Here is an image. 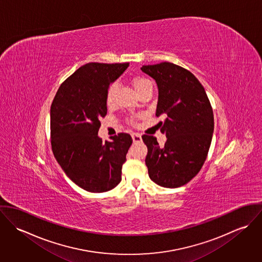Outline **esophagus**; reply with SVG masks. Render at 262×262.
Listing matches in <instances>:
<instances>
[{"label": "esophagus", "instance_id": "1", "mask_svg": "<svg viewBox=\"0 0 262 262\" xmlns=\"http://www.w3.org/2000/svg\"><path fill=\"white\" fill-rule=\"evenodd\" d=\"M132 139H133L134 142H141L142 141V137L138 133H132Z\"/></svg>", "mask_w": 262, "mask_h": 262}]
</instances>
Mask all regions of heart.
<instances>
[{
    "label": "heart",
    "mask_w": 262,
    "mask_h": 262,
    "mask_svg": "<svg viewBox=\"0 0 262 262\" xmlns=\"http://www.w3.org/2000/svg\"><path fill=\"white\" fill-rule=\"evenodd\" d=\"M131 83L134 88V90L136 91L137 94L141 93L142 91L144 90H147V89H152V81L144 77V76H135L132 78L131 80ZM117 90H118V86H117V83H112L108 90H107V93H106V104L111 107L114 105L115 103V97H116V94H117Z\"/></svg>",
    "instance_id": "obj_1"
}]
</instances>
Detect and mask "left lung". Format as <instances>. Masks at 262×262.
<instances>
[{
	"label": "left lung",
	"mask_w": 262,
	"mask_h": 262,
	"mask_svg": "<svg viewBox=\"0 0 262 262\" xmlns=\"http://www.w3.org/2000/svg\"><path fill=\"white\" fill-rule=\"evenodd\" d=\"M141 71L157 84L155 115L165 117L160 124L167 138L160 147L155 137L142 136L150 180L160 187H182L198 174L208 155L214 132L210 101L198 78L177 64L143 66Z\"/></svg>",
	"instance_id": "left-lung-1"
}]
</instances>
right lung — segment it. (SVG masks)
<instances>
[{"mask_svg": "<svg viewBox=\"0 0 262 262\" xmlns=\"http://www.w3.org/2000/svg\"><path fill=\"white\" fill-rule=\"evenodd\" d=\"M128 67L86 63L59 86L51 104L53 154L67 176L86 191L105 192L121 182L132 138L120 133L103 142L98 132L100 119L107 115V90Z\"/></svg>", "mask_w": 262, "mask_h": 262, "instance_id": "obj_1", "label": "right lung"}]
</instances>
